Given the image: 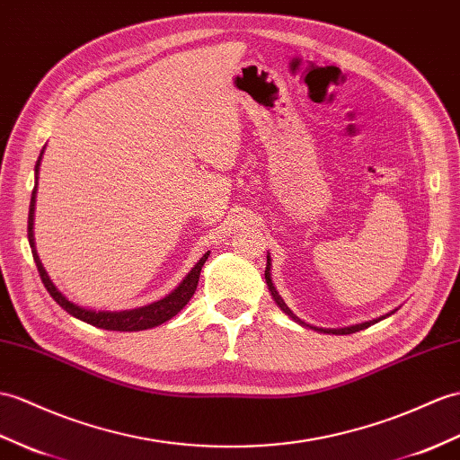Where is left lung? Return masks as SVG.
Listing matches in <instances>:
<instances>
[{
	"label": "left lung",
	"mask_w": 460,
	"mask_h": 460,
	"mask_svg": "<svg viewBox=\"0 0 460 460\" xmlns=\"http://www.w3.org/2000/svg\"><path fill=\"white\" fill-rule=\"evenodd\" d=\"M270 254L266 256V270H264V279H266V284H269V292L272 294V297H274V302H276V305H279L282 312L286 314V315H290L296 323H300V325H304V327H309V329H315V331H319V333H333V335H350V333H357V331H360V329H367V327H370V325H375V323H378L380 319H384V315L382 317H378V319H372V322H365V323H358V325H350V327H341V329H322V327H312V325H307L305 322H302L300 317H296L294 315V312L290 307L286 305V302L282 300L280 297V294H279V290H276L274 288V284H272V279H270Z\"/></svg>",
	"instance_id": "obj_1"
}]
</instances>
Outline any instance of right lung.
Here are the masks:
<instances>
[{
	"label": "right lung",
	"instance_id": "right-lung-1",
	"mask_svg": "<svg viewBox=\"0 0 460 460\" xmlns=\"http://www.w3.org/2000/svg\"><path fill=\"white\" fill-rule=\"evenodd\" d=\"M42 153H45V148L40 151V156H39L37 164H35V188H33V194H31L27 237H29V244H31V252H33V259H35V264H37V270L40 274V280H42V284H45L47 292L52 296V300H55L62 309H66L70 315L80 319V322H85V323H90L93 327H100V329H108V331H143V329L156 327L160 323L168 322L170 317H174L180 312V309L190 302V297L194 296L196 288H198V280H199L201 266H204V262L208 261L209 251L204 256H201L198 264L188 272L186 279L180 282V286L176 288L174 292H170L166 297H163V300H158L155 304H148V305L137 307V309H125V312H93V309L80 307L76 304H72L68 297L64 296L55 284H52L47 270L42 269V262H40L37 249H35V234H33L37 178H39V166H40Z\"/></svg>",
	"mask_w": 460,
	"mask_h": 460
}]
</instances>
